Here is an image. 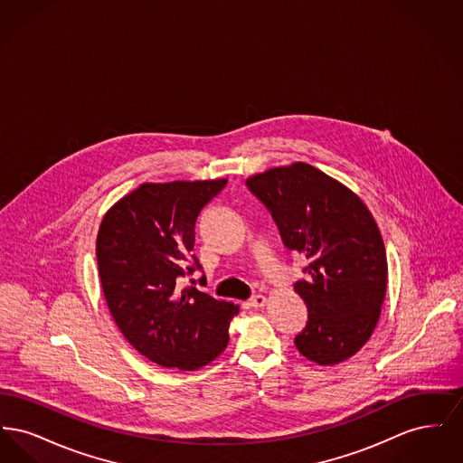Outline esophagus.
<instances>
[{"instance_id": "34e87169", "label": "esophagus", "mask_w": 463, "mask_h": 463, "mask_svg": "<svg viewBox=\"0 0 463 463\" xmlns=\"http://www.w3.org/2000/svg\"><path fill=\"white\" fill-rule=\"evenodd\" d=\"M265 302H267V298H265L264 295H255V297H251L250 300H248V304H250V307H264Z\"/></svg>"}]
</instances>
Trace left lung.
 Wrapping results in <instances>:
<instances>
[{
  "instance_id": "left-lung-1",
  "label": "left lung",
  "mask_w": 463,
  "mask_h": 463,
  "mask_svg": "<svg viewBox=\"0 0 463 463\" xmlns=\"http://www.w3.org/2000/svg\"><path fill=\"white\" fill-rule=\"evenodd\" d=\"M246 187L265 204L281 241L307 265L293 288L307 306L298 353L328 366L353 357L372 336L387 289L382 234L351 189L307 163L250 176Z\"/></svg>"
}]
</instances>
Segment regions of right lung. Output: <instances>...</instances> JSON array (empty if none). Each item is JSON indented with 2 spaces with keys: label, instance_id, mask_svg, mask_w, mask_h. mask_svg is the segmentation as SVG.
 I'll list each match as a JSON object with an SVG mask.
<instances>
[{
  "label": "right lung",
  "instance_id": "add662e5",
  "mask_svg": "<svg viewBox=\"0 0 463 463\" xmlns=\"http://www.w3.org/2000/svg\"><path fill=\"white\" fill-rule=\"evenodd\" d=\"M227 180L142 184L102 219L97 262L114 323L133 347L163 368L194 372L229 342L232 302L180 279L201 269L194 227Z\"/></svg>",
  "mask_w": 463,
  "mask_h": 463
}]
</instances>
